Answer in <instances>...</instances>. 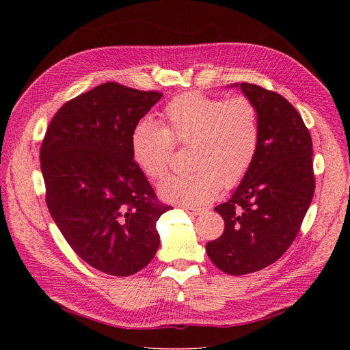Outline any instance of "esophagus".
<instances>
[{
    "instance_id": "34e87169",
    "label": "esophagus",
    "mask_w": 350,
    "mask_h": 350,
    "mask_svg": "<svg viewBox=\"0 0 350 350\" xmlns=\"http://www.w3.org/2000/svg\"><path fill=\"white\" fill-rule=\"evenodd\" d=\"M185 211H187L188 215H191V216H198L201 213L200 208H194V207H185Z\"/></svg>"
}]
</instances>
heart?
Listing matches in <instances>:
<instances>
[{"label": "heart", "mask_w": 350, "mask_h": 350, "mask_svg": "<svg viewBox=\"0 0 350 350\" xmlns=\"http://www.w3.org/2000/svg\"><path fill=\"white\" fill-rule=\"evenodd\" d=\"M162 126L140 121L130 137L131 157L150 181L167 169L172 144L191 146L185 175H171L159 185L167 203L198 207L216 198L220 187L232 188L247 175L260 140L258 112L247 98L217 99L188 93L162 113Z\"/></svg>", "instance_id": "b5f03b06"}]
</instances>
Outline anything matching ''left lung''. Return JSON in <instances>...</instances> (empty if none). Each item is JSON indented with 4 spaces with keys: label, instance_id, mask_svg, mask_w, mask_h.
Segmentation results:
<instances>
[{
    "label": "left lung",
    "instance_id": "left-lung-1",
    "mask_svg": "<svg viewBox=\"0 0 350 350\" xmlns=\"http://www.w3.org/2000/svg\"><path fill=\"white\" fill-rule=\"evenodd\" d=\"M258 112L260 140L247 175L226 203L220 238L206 245L215 266L234 276L258 271L291 247L308 210L315 179L310 131L292 105L257 84L235 83Z\"/></svg>",
    "mask_w": 350,
    "mask_h": 350
}]
</instances>
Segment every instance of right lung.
<instances>
[{
  "label": "right lung",
  "instance_id": "1",
  "mask_svg": "<svg viewBox=\"0 0 350 350\" xmlns=\"http://www.w3.org/2000/svg\"><path fill=\"white\" fill-rule=\"evenodd\" d=\"M162 98L103 83L62 107L40 147L46 204L62 237L89 266L131 276L161 243L159 203L131 157L134 126Z\"/></svg>",
  "mask_w": 350,
  "mask_h": 350
}]
</instances>
